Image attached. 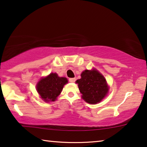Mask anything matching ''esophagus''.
Wrapping results in <instances>:
<instances>
[{
    "mask_svg": "<svg viewBox=\"0 0 147 147\" xmlns=\"http://www.w3.org/2000/svg\"><path fill=\"white\" fill-rule=\"evenodd\" d=\"M69 82H71V83H74L76 81V79L75 78H69Z\"/></svg>",
    "mask_w": 147,
    "mask_h": 147,
    "instance_id": "1",
    "label": "esophagus"
}]
</instances>
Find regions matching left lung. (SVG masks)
I'll return each mask as SVG.
<instances>
[{
  "label": "left lung",
  "mask_w": 147,
  "mask_h": 147,
  "mask_svg": "<svg viewBox=\"0 0 147 147\" xmlns=\"http://www.w3.org/2000/svg\"><path fill=\"white\" fill-rule=\"evenodd\" d=\"M81 79L76 81L81 97L91 105L99 103L107 95L109 87L106 79L95 69H85L81 74Z\"/></svg>",
  "instance_id": "obj_1"
}]
</instances>
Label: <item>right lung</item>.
Segmentation results:
<instances>
[{
    "label": "right lung",
    "instance_id": "right-lung-1",
    "mask_svg": "<svg viewBox=\"0 0 147 147\" xmlns=\"http://www.w3.org/2000/svg\"><path fill=\"white\" fill-rule=\"evenodd\" d=\"M67 81V78L59 77L56 73H51L40 79L36 85V89L45 102L55 101Z\"/></svg>",
    "mask_w": 147,
    "mask_h": 147
}]
</instances>
